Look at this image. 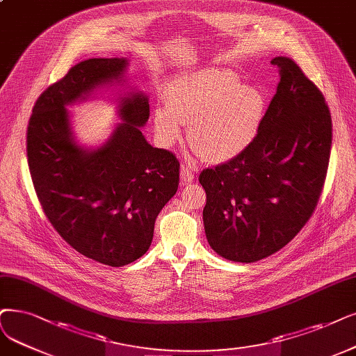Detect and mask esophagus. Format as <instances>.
<instances>
[{
    "instance_id": "obj_1",
    "label": "esophagus",
    "mask_w": 356,
    "mask_h": 356,
    "mask_svg": "<svg viewBox=\"0 0 356 356\" xmlns=\"http://www.w3.org/2000/svg\"><path fill=\"white\" fill-rule=\"evenodd\" d=\"M194 179V170L188 165H182L181 168V182L190 184Z\"/></svg>"
}]
</instances>
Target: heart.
Instances as JSON below:
<instances>
[{"label":"heart","mask_w":356,"mask_h":356,"mask_svg":"<svg viewBox=\"0 0 356 356\" xmlns=\"http://www.w3.org/2000/svg\"><path fill=\"white\" fill-rule=\"evenodd\" d=\"M264 101L261 93L239 84L229 70L204 68L174 79L165 90V106L154 111L153 125L163 145L190 125L193 149L207 162L235 159L257 136Z\"/></svg>","instance_id":"b5f03b06"}]
</instances>
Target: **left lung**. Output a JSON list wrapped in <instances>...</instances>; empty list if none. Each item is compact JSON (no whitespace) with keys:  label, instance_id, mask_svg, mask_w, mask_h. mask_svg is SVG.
<instances>
[{"label":"left lung","instance_id":"left-lung-1","mask_svg":"<svg viewBox=\"0 0 356 356\" xmlns=\"http://www.w3.org/2000/svg\"><path fill=\"white\" fill-rule=\"evenodd\" d=\"M280 81L252 143L198 177L210 247L254 263L289 244L314 213L332 149V115L321 90L293 60L276 56Z\"/></svg>","mask_w":356,"mask_h":356}]
</instances>
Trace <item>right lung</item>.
Returning a JSON list of instances; mask_svg holds the SVG:
<instances>
[{"instance_id": "1", "label": "right lung", "mask_w": 356, "mask_h": 356, "mask_svg": "<svg viewBox=\"0 0 356 356\" xmlns=\"http://www.w3.org/2000/svg\"><path fill=\"white\" fill-rule=\"evenodd\" d=\"M122 58H92L40 93L26 133L27 163L38 200L61 238L88 259L112 267L143 255L154 220L179 184V161L150 146L140 131L149 120L143 95L125 97L124 122L104 146L81 150L70 137L65 105L120 79Z\"/></svg>"}]
</instances>
